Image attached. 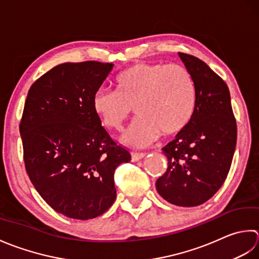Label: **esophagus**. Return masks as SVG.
<instances>
[{"mask_svg": "<svg viewBox=\"0 0 259 259\" xmlns=\"http://www.w3.org/2000/svg\"><path fill=\"white\" fill-rule=\"evenodd\" d=\"M132 155V161L133 162H136V161H140L143 159V157L146 155L145 153H137V152H132L131 153Z\"/></svg>", "mask_w": 259, "mask_h": 259, "instance_id": "esophagus-1", "label": "esophagus"}]
</instances>
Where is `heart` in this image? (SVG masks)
I'll use <instances>...</instances> for the list:
<instances>
[{"label":"heart","instance_id":"1","mask_svg":"<svg viewBox=\"0 0 259 259\" xmlns=\"http://www.w3.org/2000/svg\"><path fill=\"white\" fill-rule=\"evenodd\" d=\"M115 87L98 89L93 108L105 126L120 128L134 107L139 117L122 136L126 144L147 146L160 135L180 133L192 118L196 85L182 66L136 63L116 77Z\"/></svg>","mask_w":259,"mask_h":259}]
</instances>
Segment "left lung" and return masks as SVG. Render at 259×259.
<instances>
[{
	"label": "left lung",
	"instance_id": "8db88e82",
	"mask_svg": "<svg viewBox=\"0 0 259 259\" xmlns=\"http://www.w3.org/2000/svg\"><path fill=\"white\" fill-rule=\"evenodd\" d=\"M179 57L196 85V107L186 128L163 147L166 172L157 179L160 196L180 207H197L223 186L233 161L237 126L228 86L207 63Z\"/></svg>",
	"mask_w": 259,
	"mask_h": 259
}]
</instances>
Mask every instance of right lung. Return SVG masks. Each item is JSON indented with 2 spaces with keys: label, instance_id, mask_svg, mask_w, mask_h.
I'll return each mask as SVG.
<instances>
[{
  "label": "right lung",
  "instance_id": "add662e5",
  "mask_svg": "<svg viewBox=\"0 0 259 259\" xmlns=\"http://www.w3.org/2000/svg\"><path fill=\"white\" fill-rule=\"evenodd\" d=\"M113 63L67 62L28 93L20 133L25 170L42 199L68 218L88 220L116 199L114 172L131 154L110 139L93 97Z\"/></svg>",
  "mask_w": 259,
  "mask_h": 259
}]
</instances>
